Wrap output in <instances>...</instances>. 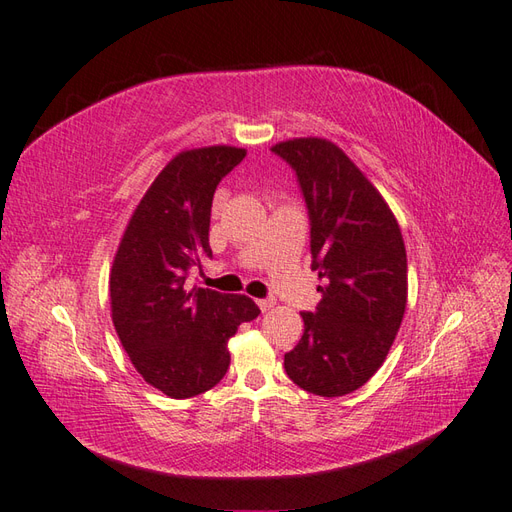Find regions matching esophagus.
Returning <instances> with one entry per match:
<instances>
[{
    "label": "esophagus",
    "mask_w": 512,
    "mask_h": 512,
    "mask_svg": "<svg viewBox=\"0 0 512 512\" xmlns=\"http://www.w3.org/2000/svg\"><path fill=\"white\" fill-rule=\"evenodd\" d=\"M256 304L260 310H263V313H267V310L273 308V299H256Z\"/></svg>",
    "instance_id": "esophagus-1"
}]
</instances>
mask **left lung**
Returning a JSON list of instances; mask_svg holds the SVG:
<instances>
[{
  "instance_id": "8db88e82",
  "label": "left lung",
  "mask_w": 512,
  "mask_h": 512,
  "mask_svg": "<svg viewBox=\"0 0 512 512\" xmlns=\"http://www.w3.org/2000/svg\"><path fill=\"white\" fill-rule=\"evenodd\" d=\"M295 171L310 221L315 313H302L304 334L284 354L299 389L341 397L380 369L402 326L408 278L400 226L382 195L339 147L293 139L271 147Z\"/></svg>"
}]
</instances>
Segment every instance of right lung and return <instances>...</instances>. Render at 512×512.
Here are the masks:
<instances>
[{
    "instance_id": "add662e5",
    "label": "right lung",
    "mask_w": 512,
    "mask_h": 512,
    "mask_svg": "<svg viewBox=\"0 0 512 512\" xmlns=\"http://www.w3.org/2000/svg\"><path fill=\"white\" fill-rule=\"evenodd\" d=\"M245 158L239 147L189 149L158 173L136 206L110 273L112 323L145 382L173 400L204 393L230 367L228 339L260 315L245 295L189 282L213 258L217 184Z\"/></svg>"
}]
</instances>
